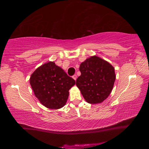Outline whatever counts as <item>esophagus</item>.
<instances>
[{
  "instance_id": "1",
  "label": "esophagus",
  "mask_w": 149,
  "mask_h": 149,
  "mask_svg": "<svg viewBox=\"0 0 149 149\" xmlns=\"http://www.w3.org/2000/svg\"><path fill=\"white\" fill-rule=\"evenodd\" d=\"M73 78L76 81V79H77V76H76V74L73 75Z\"/></svg>"
}]
</instances>
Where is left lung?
I'll use <instances>...</instances> for the list:
<instances>
[{
    "label": "left lung",
    "instance_id": "1",
    "mask_svg": "<svg viewBox=\"0 0 149 149\" xmlns=\"http://www.w3.org/2000/svg\"><path fill=\"white\" fill-rule=\"evenodd\" d=\"M81 76L76 84L84 100L90 104H98L109 96L116 80L114 67L102 58L93 56L79 66Z\"/></svg>",
    "mask_w": 149,
    "mask_h": 149
}]
</instances>
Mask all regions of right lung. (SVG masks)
<instances>
[{"label": "right lung", "mask_w": 149, "mask_h": 149, "mask_svg": "<svg viewBox=\"0 0 149 149\" xmlns=\"http://www.w3.org/2000/svg\"><path fill=\"white\" fill-rule=\"evenodd\" d=\"M30 83L35 96L44 106L58 109L65 105L69 90L76 83L61 68L49 61L33 72Z\"/></svg>", "instance_id": "1"}]
</instances>
